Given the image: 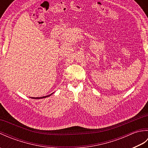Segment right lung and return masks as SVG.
Listing matches in <instances>:
<instances>
[{"instance_id": "add662e5", "label": "right lung", "mask_w": 148, "mask_h": 148, "mask_svg": "<svg viewBox=\"0 0 148 148\" xmlns=\"http://www.w3.org/2000/svg\"><path fill=\"white\" fill-rule=\"evenodd\" d=\"M52 94V93H51ZM51 94H50V95H47V96H45V97H32V99H43V98H46V97H49L50 95H51Z\"/></svg>"}]
</instances>
